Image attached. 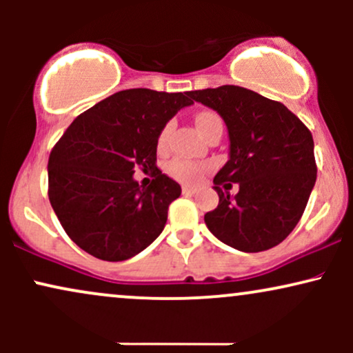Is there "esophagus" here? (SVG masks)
Instances as JSON below:
<instances>
[{
    "label": "esophagus",
    "mask_w": 353,
    "mask_h": 353,
    "mask_svg": "<svg viewBox=\"0 0 353 353\" xmlns=\"http://www.w3.org/2000/svg\"><path fill=\"white\" fill-rule=\"evenodd\" d=\"M196 188H192V185H182V192L184 194H194L196 192Z\"/></svg>",
    "instance_id": "1"
}]
</instances>
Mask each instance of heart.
I'll use <instances>...</instances> for the list:
<instances>
[{
	"mask_svg": "<svg viewBox=\"0 0 353 353\" xmlns=\"http://www.w3.org/2000/svg\"><path fill=\"white\" fill-rule=\"evenodd\" d=\"M222 123L221 116L214 111H201L196 114V125L204 136L212 125ZM169 134H171V124H165L161 131L159 137H157V148L164 149L168 145ZM168 172L171 174L174 179L185 182V184H197L202 177L208 172V165L201 163H192V161L185 159H174L168 165Z\"/></svg>",
	"mask_w": 353,
	"mask_h": 353,
	"instance_id": "b5f03b06",
	"label": "heart"
}]
</instances>
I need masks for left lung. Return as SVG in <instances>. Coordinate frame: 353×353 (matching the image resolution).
Returning a JSON list of instances; mask_svg holds the SVG:
<instances>
[{"mask_svg": "<svg viewBox=\"0 0 353 353\" xmlns=\"http://www.w3.org/2000/svg\"><path fill=\"white\" fill-rule=\"evenodd\" d=\"M229 129L230 157L214 177L219 205L204 216L219 241L242 252L272 249L301 221L317 179L314 139L282 103L241 86L189 91ZM239 184L234 198L220 188Z\"/></svg>", "mask_w": 353, "mask_h": 353, "instance_id": "left-lung-1", "label": "left lung"}]
</instances>
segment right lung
<instances>
[{"label":"right lung","instance_id":"right-lung-1","mask_svg":"<svg viewBox=\"0 0 353 353\" xmlns=\"http://www.w3.org/2000/svg\"><path fill=\"white\" fill-rule=\"evenodd\" d=\"M189 92L125 89L72 121L48 163V196L76 245L101 261L139 254L163 232L181 185L156 165L157 137ZM151 172L141 188L132 174Z\"/></svg>","mask_w":353,"mask_h":353}]
</instances>
